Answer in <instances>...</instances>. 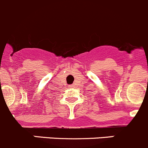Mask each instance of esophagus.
Segmentation results:
<instances>
[{"instance_id": "34e87169", "label": "esophagus", "mask_w": 148, "mask_h": 148, "mask_svg": "<svg viewBox=\"0 0 148 148\" xmlns=\"http://www.w3.org/2000/svg\"><path fill=\"white\" fill-rule=\"evenodd\" d=\"M68 87H70V88H73V87H74V85H71V86H68Z\"/></svg>"}]
</instances>
